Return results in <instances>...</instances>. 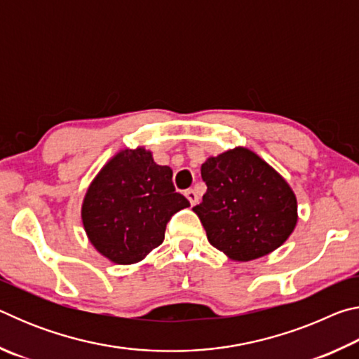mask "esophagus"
Returning <instances> with one entry per match:
<instances>
[{
    "label": "esophagus",
    "instance_id": "obj_1",
    "mask_svg": "<svg viewBox=\"0 0 359 359\" xmlns=\"http://www.w3.org/2000/svg\"><path fill=\"white\" fill-rule=\"evenodd\" d=\"M185 196H187L188 201H190V204H191V205H196V204H198V201H199L198 193L194 191V190H187V191H185Z\"/></svg>",
    "mask_w": 359,
    "mask_h": 359
}]
</instances>
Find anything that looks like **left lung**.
<instances>
[{
    "mask_svg": "<svg viewBox=\"0 0 359 359\" xmlns=\"http://www.w3.org/2000/svg\"><path fill=\"white\" fill-rule=\"evenodd\" d=\"M201 177L208 191L193 210L210 244L231 259L264 257L293 233L297 222L294 193L252 150L236 147L208 158Z\"/></svg>",
    "mask_w": 359,
    "mask_h": 359,
    "instance_id": "8db88e82",
    "label": "left lung"
}]
</instances>
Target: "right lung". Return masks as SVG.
<instances>
[{
    "mask_svg": "<svg viewBox=\"0 0 359 359\" xmlns=\"http://www.w3.org/2000/svg\"><path fill=\"white\" fill-rule=\"evenodd\" d=\"M188 205V199L175 193L171 168L156 165L144 147L125 149L90 184L82 222L102 257L133 264L161 245L168 222Z\"/></svg>",
    "mask_w": 359,
    "mask_h": 359,
    "instance_id": "obj_1",
    "label": "right lung"
}]
</instances>
